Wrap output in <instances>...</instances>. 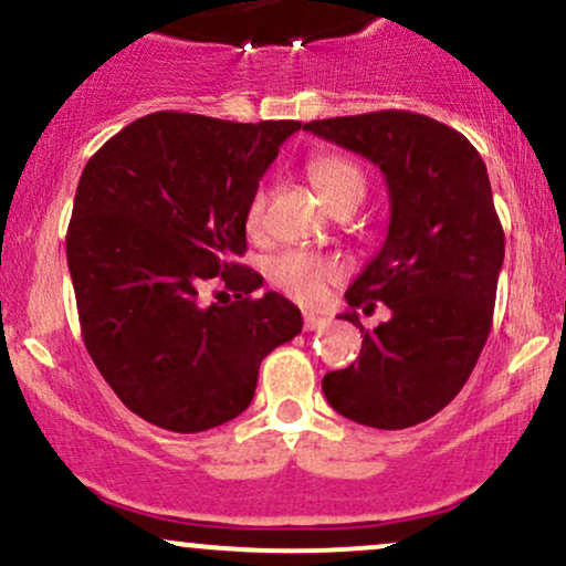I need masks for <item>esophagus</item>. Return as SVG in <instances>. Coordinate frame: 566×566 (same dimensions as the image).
I'll return each mask as SVG.
<instances>
[{
  "label": "esophagus",
  "instance_id": "obj_1",
  "mask_svg": "<svg viewBox=\"0 0 566 566\" xmlns=\"http://www.w3.org/2000/svg\"><path fill=\"white\" fill-rule=\"evenodd\" d=\"M322 324H324L322 316H316V314H305V316H303V327L308 329V333H314V329H319Z\"/></svg>",
  "mask_w": 566,
  "mask_h": 566
}]
</instances>
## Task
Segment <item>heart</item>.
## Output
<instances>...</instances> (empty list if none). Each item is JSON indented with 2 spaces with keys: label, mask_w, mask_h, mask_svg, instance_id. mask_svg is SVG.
Wrapping results in <instances>:
<instances>
[{
  "label": "heart",
  "mask_w": 566,
  "mask_h": 566,
  "mask_svg": "<svg viewBox=\"0 0 566 566\" xmlns=\"http://www.w3.org/2000/svg\"><path fill=\"white\" fill-rule=\"evenodd\" d=\"M305 172H308V180L333 210L343 205H359L367 191L365 170L354 159L343 157V154H319V157H311L308 165H305ZM265 207H269V191L261 186L255 188V193L250 197V205H247V231H261L265 220ZM269 274L271 282L284 295H290L292 301H297L301 305H319L327 297L329 284H335L340 279V269L329 258L314 255V252L305 250H290L271 261Z\"/></svg>",
  "instance_id": "b5f03b06"
}]
</instances>
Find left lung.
I'll return each instance as SVG.
<instances>
[{
    "instance_id": "8db88e82",
    "label": "left lung",
    "mask_w": 566,
    "mask_h": 566,
    "mask_svg": "<svg viewBox=\"0 0 566 566\" xmlns=\"http://www.w3.org/2000/svg\"><path fill=\"white\" fill-rule=\"evenodd\" d=\"M305 129L375 161L391 193L386 242L340 316L365 333L359 361L324 375L322 391L354 423L418 426L460 394L490 337L505 233L486 167L465 135L423 114L388 108ZM378 302L392 319L365 331L355 308Z\"/></svg>"
}]
</instances>
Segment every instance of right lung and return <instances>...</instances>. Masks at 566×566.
<instances>
[{
    "label": "right lung",
    "mask_w": 566,
    "mask_h": 566,
    "mask_svg": "<svg viewBox=\"0 0 566 566\" xmlns=\"http://www.w3.org/2000/svg\"><path fill=\"white\" fill-rule=\"evenodd\" d=\"M301 122L242 125L157 112L90 157L66 233L82 340L122 405L175 433L250 407L261 361L303 329L279 292L239 263L244 212ZM210 283L224 301L205 304Z\"/></svg>",
    "instance_id": "obj_1"
}]
</instances>
